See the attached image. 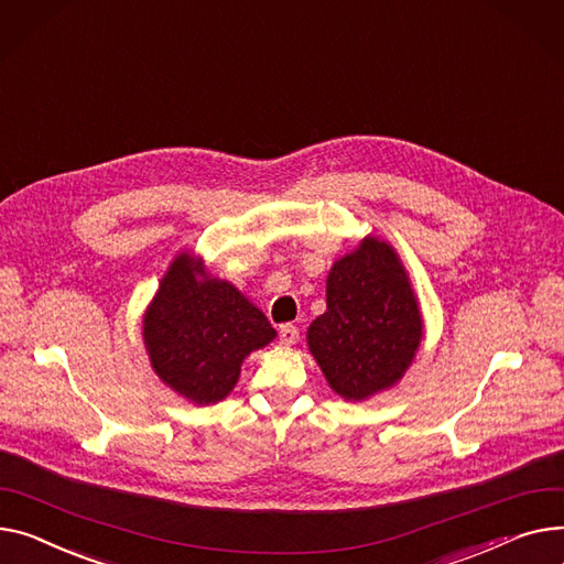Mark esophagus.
<instances>
[{
    "mask_svg": "<svg viewBox=\"0 0 564 564\" xmlns=\"http://www.w3.org/2000/svg\"><path fill=\"white\" fill-rule=\"evenodd\" d=\"M296 337H299V328H296L294 324H283V326L279 328V340H281V345L290 347V345L296 343Z\"/></svg>",
    "mask_w": 564,
    "mask_h": 564,
    "instance_id": "34e87169",
    "label": "esophagus"
}]
</instances>
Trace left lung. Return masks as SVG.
Returning a JSON list of instances; mask_svg holds the SVG:
<instances>
[{
  "mask_svg": "<svg viewBox=\"0 0 564 564\" xmlns=\"http://www.w3.org/2000/svg\"><path fill=\"white\" fill-rule=\"evenodd\" d=\"M422 337L417 296L392 245L367 236L333 262L308 349L337 394L362 401L399 383Z\"/></svg>",
  "mask_w": 564,
  "mask_h": 564,
  "instance_id": "left-lung-1",
  "label": "left lung"
}]
</instances>
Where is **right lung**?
Returning a JSON list of instances; mask_svg holds the SVG:
<instances>
[{
	"instance_id": "right-lung-1",
	"label": "right lung",
	"mask_w": 564,
	"mask_h": 564,
	"mask_svg": "<svg viewBox=\"0 0 564 564\" xmlns=\"http://www.w3.org/2000/svg\"><path fill=\"white\" fill-rule=\"evenodd\" d=\"M142 337L159 379L187 401L210 405L236 388L242 360L276 330L236 285L181 251L144 311Z\"/></svg>"
}]
</instances>
